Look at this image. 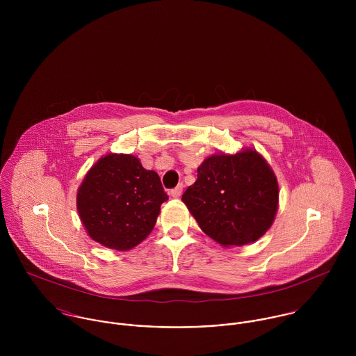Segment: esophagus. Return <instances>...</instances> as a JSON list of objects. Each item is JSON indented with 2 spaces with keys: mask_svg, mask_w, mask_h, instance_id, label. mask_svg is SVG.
<instances>
[{
  "mask_svg": "<svg viewBox=\"0 0 356 356\" xmlns=\"http://www.w3.org/2000/svg\"><path fill=\"white\" fill-rule=\"evenodd\" d=\"M182 189H184V186H182V184H179L177 188H174V189H171V191H170V196H171V197H174V199L179 197V196H181V193H182Z\"/></svg>",
  "mask_w": 356,
  "mask_h": 356,
  "instance_id": "obj_1",
  "label": "esophagus"
}]
</instances>
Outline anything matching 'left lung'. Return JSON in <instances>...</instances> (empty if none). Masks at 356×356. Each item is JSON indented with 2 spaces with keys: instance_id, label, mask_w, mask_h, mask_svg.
Returning a JSON list of instances; mask_svg holds the SVG:
<instances>
[{
  "instance_id": "left-lung-1",
  "label": "left lung",
  "mask_w": 356,
  "mask_h": 356,
  "mask_svg": "<svg viewBox=\"0 0 356 356\" xmlns=\"http://www.w3.org/2000/svg\"><path fill=\"white\" fill-rule=\"evenodd\" d=\"M278 196L270 164L254 148H243L204 159L182 202L204 233L227 248L264 236L275 219Z\"/></svg>"
}]
</instances>
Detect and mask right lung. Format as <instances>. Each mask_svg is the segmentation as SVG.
Wrapping results in <instances>:
<instances>
[{
    "label": "right lung",
    "mask_w": 356,
    "mask_h": 356,
    "mask_svg": "<svg viewBox=\"0 0 356 356\" xmlns=\"http://www.w3.org/2000/svg\"><path fill=\"white\" fill-rule=\"evenodd\" d=\"M167 200L157 172L145 170L137 156L108 153L79 185L76 209L92 240L129 251L151 234L160 205Z\"/></svg>",
    "instance_id": "obj_1"
}]
</instances>
